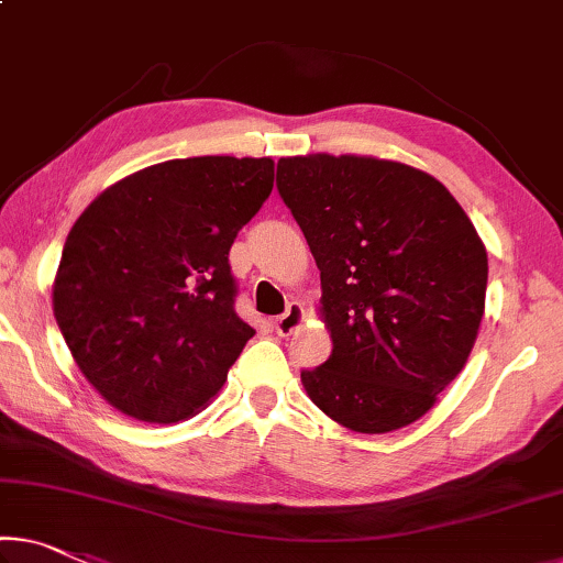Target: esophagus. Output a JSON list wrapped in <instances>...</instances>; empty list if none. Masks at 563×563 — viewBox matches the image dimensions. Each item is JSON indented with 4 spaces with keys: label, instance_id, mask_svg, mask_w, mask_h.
Segmentation results:
<instances>
[{
    "label": "esophagus",
    "instance_id": "obj_1",
    "mask_svg": "<svg viewBox=\"0 0 563 563\" xmlns=\"http://www.w3.org/2000/svg\"><path fill=\"white\" fill-rule=\"evenodd\" d=\"M301 319H305V309H301L299 301H289L287 311L274 319V332L279 336H289L301 324Z\"/></svg>",
    "mask_w": 563,
    "mask_h": 563
}]
</instances>
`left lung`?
Wrapping results in <instances>:
<instances>
[{
    "instance_id": "left-lung-1",
    "label": "left lung",
    "mask_w": 563,
    "mask_h": 563,
    "mask_svg": "<svg viewBox=\"0 0 563 563\" xmlns=\"http://www.w3.org/2000/svg\"><path fill=\"white\" fill-rule=\"evenodd\" d=\"M276 188L322 279L330 360L301 369L319 410L354 432L422 418L473 350L488 256L451 191L367 155H294Z\"/></svg>"
}]
</instances>
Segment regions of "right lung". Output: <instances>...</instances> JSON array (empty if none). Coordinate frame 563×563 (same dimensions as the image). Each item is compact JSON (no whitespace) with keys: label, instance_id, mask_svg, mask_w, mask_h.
<instances>
[{"label":"right lung","instance_id":"right-lung-1","mask_svg":"<svg viewBox=\"0 0 563 563\" xmlns=\"http://www.w3.org/2000/svg\"><path fill=\"white\" fill-rule=\"evenodd\" d=\"M272 188V158H176L118 180L75 221L52 307L112 408L166 426L221 390L254 336L233 309L229 252Z\"/></svg>","mask_w":563,"mask_h":563}]
</instances>
